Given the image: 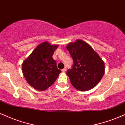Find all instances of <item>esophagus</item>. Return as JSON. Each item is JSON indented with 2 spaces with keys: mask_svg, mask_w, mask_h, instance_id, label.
<instances>
[{
  "mask_svg": "<svg viewBox=\"0 0 125 125\" xmlns=\"http://www.w3.org/2000/svg\"><path fill=\"white\" fill-rule=\"evenodd\" d=\"M66 67H64V68H63L62 69V71L63 72H65L66 71Z\"/></svg>",
  "mask_w": 125,
  "mask_h": 125,
  "instance_id": "esophagus-1",
  "label": "esophagus"
}]
</instances>
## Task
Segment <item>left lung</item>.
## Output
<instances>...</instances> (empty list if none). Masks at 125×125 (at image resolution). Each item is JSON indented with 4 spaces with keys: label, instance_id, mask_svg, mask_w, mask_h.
<instances>
[{
    "label": "left lung",
    "instance_id": "8db88e82",
    "mask_svg": "<svg viewBox=\"0 0 125 125\" xmlns=\"http://www.w3.org/2000/svg\"><path fill=\"white\" fill-rule=\"evenodd\" d=\"M73 61L66 72L70 83L76 89L86 91L98 84L104 74L105 64L92 47L82 40L66 46Z\"/></svg>",
    "mask_w": 125,
    "mask_h": 125
}]
</instances>
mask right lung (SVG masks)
<instances>
[{
    "label": "right lung",
    "mask_w": 125,
    "mask_h": 125,
    "mask_svg": "<svg viewBox=\"0 0 125 125\" xmlns=\"http://www.w3.org/2000/svg\"><path fill=\"white\" fill-rule=\"evenodd\" d=\"M58 45L48 42L41 43L33 51L22 64V72L28 83L35 89L44 91L51 86L61 70L52 58Z\"/></svg>",
    "instance_id": "1"
}]
</instances>
